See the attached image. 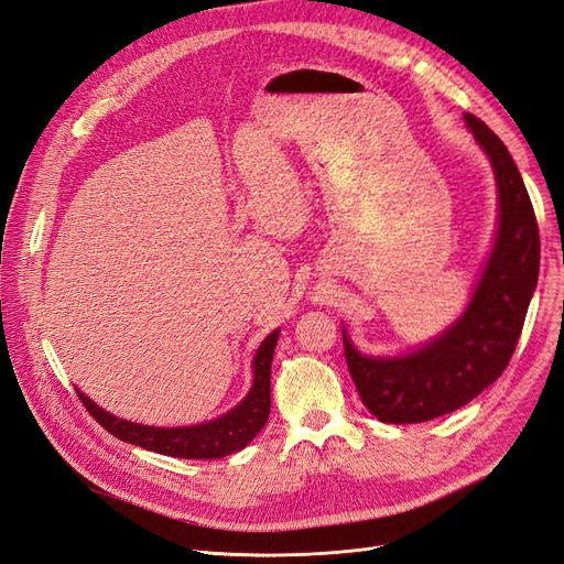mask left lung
Wrapping results in <instances>:
<instances>
[{"label":"left lung","instance_id":"1","mask_svg":"<svg viewBox=\"0 0 564 564\" xmlns=\"http://www.w3.org/2000/svg\"><path fill=\"white\" fill-rule=\"evenodd\" d=\"M490 156L500 192V231L463 317L427 347L400 358L360 356L343 335L345 358L366 408L384 423H421L454 412L509 366L539 278V227L509 150L467 112Z\"/></svg>","mask_w":564,"mask_h":564}]
</instances>
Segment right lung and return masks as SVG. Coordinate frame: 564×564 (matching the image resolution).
I'll use <instances>...</instances> for the list:
<instances>
[{
	"label": "right lung",
	"instance_id": "1",
	"mask_svg": "<svg viewBox=\"0 0 564 564\" xmlns=\"http://www.w3.org/2000/svg\"><path fill=\"white\" fill-rule=\"evenodd\" d=\"M280 330L270 333L261 343L254 356V384L247 398L229 414L219 416L217 421L189 425V427H152L116 419L112 414L99 410L97 404L85 398L80 391L85 410L99 425H104L110 435L122 442L150 448L154 454H164L173 458H198L213 460L224 458L234 452H240L250 444L270 414V366H273V354L278 345Z\"/></svg>",
	"mask_w": 564,
	"mask_h": 564
}]
</instances>
